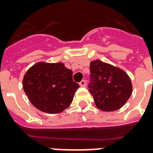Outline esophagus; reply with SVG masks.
I'll return each instance as SVG.
<instances>
[{
	"label": "esophagus",
	"mask_w": 153,
	"mask_h": 153,
	"mask_svg": "<svg viewBox=\"0 0 153 153\" xmlns=\"http://www.w3.org/2000/svg\"><path fill=\"white\" fill-rule=\"evenodd\" d=\"M79 85H80V87H85L87 86V82L85 80H82L80 82H79Z\"/></svg>",
	"instance_id": "esophagus-1"
}]
</instances>
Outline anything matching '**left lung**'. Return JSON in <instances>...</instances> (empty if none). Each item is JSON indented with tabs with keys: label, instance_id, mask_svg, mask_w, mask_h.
Returning a JSON list of instances; mask_svg holds the SVG:
<instances>
[{
	"label": "left lung",
	"instance_id": "8db88e82",
	"mask_svg": "<svg viewBox=\"0 0 153 153\" xmlns=\"http://www.w3.org/2000/svg\"><path fill=\"white\" fill-rule=\"evenodd\" d=\"M90 93L98 108L104 111L120 109L131 95V80L122 70L95 60L90 64Z\"/></svg>",
	"mask_w": 153,
	"mask_h": 153
}]
</instances>
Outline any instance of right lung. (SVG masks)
Wrapping results in <instances>:
<instances>
[{
    "label": "right lung",
    "mask_w": 153,
    "mask_h": 153,
    "mask_svg": "<svg viewBox=\"0 0 153 153\" xmlns=\"http://www.w3.org/2000/svg\"><path fill=\"white\" fill-rule=\"evenodd\" d=\"M23 87L35 108L56 114L71 105L79 85L73 81V72L64 64L38 62L25 74Z\"/></svg>",
    "instance_id": "add662e5"
}]
</instances>
